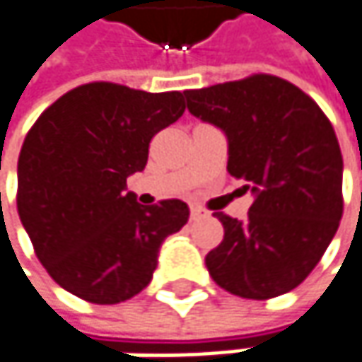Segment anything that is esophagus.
<instances>
[{"label":"esophagus","mask_w":362,"mask_h":362,"mask_svg":"<svg viewBox=\"0 0 362 362\" xmlns=\"http://www.w3.org/2000/svg\"><path fill=\"white\" fill-rule=\"evenodd\" d=\"M201 215H202L201 206H190V219H197V217H201Z\"/></svg>","instance_id":"34e87169"}]
</instances>
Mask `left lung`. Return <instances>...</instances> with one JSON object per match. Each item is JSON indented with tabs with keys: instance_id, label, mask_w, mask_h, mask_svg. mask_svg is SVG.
<instances>
[{
	"instance_id": "obj_1",
	"label": "left lung",
	"mask_w": 362,
	"mask_h": 362,
	"mask_svg": "<svg viewBox=\"0 0 362 362\" xmlns=\"http://www.w3.org/2000/svg\"><path fill=\"white\" fill-rule=\"evenodd\" d=\"M184 96L194 117L227 135V172L256 197L244 221L215 213L225 233L204 258L209 274L244 299L299 287L342 219V153L332 122L276 75L254 74Z\"/></svg>"
}]
</instances>
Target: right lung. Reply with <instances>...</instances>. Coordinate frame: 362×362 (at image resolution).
Returning <instances> with one entry per match:
<instances>
[{
  "label": "right lung",
  "instance_id": "obj_1",
  "mask_svg": "<svg viewBox=\"0 0 362 362\" xmlns=\"http://www.w3.org/2000/svg\"><path fill=\"white\" fill-rule=\"evenodd\" d=\"M182 92L149 94L110 81L53 102L18 158V215L36 258L75 297L115 305L149 285L163 240L188 221L178 199L151 206L127 192L156 133L184 115Z\"/></svg>",
  "mask_w": 362,
  "mask_h": 362
}]
</instances>
